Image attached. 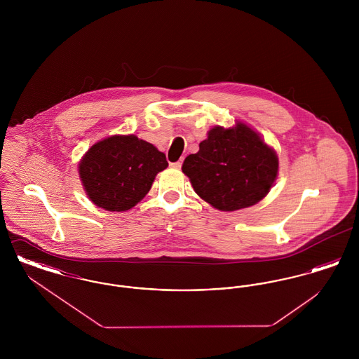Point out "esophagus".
<instances>
[{
	"label": "esophagus",
	"mask_w": 359,
	"mask_h": 359,
	"mask_svg": "<svg viewBox=\"0 0 359 359\" xmlns=\"http://www.w3.org/2000/svg\"><path fill=\"white\" fill-rule=\"evenodd\" d=\"M182 161H183V160H179V161H176V163H171L172 168H176V170H179V168L182 167Z\"/></svg>",
	"instance_id": "obj_1"
}]
</instances>
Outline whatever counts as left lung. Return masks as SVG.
Here are the masks:
<instances>
[{"label":"left lung","instance_id":"8db88e82","mask_svg":"<svg viewBox=\"0 0 359 359\" xmlns=\"http://www.w3.org/2000/svg\"><path fill=\"white\" fill-rule=\"evenodd\" d=\"M183 172L207 203L236 211L258 203L273 186L278 158L245 123L215 126L199 144V152L186 157Z\"/></svg>","mask_w":359,"mask_h":359}]
</instances>
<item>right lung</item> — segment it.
Instances as JSON below:
<instances>
[{
	"instance_id": "obj_1",
	"label": "right lung",
	"mask_w": 359,
	"mask_h": 359,
	"mask_svg": "<svg viewBox=\"0 0 359 359\" xmlns=\"http://www.w3.org/2000/svg\"><path fill=\"white\" fill-rule=\"evenodd\" d=\"M168 167L165 154L136 136H111L93 145L79 164L91 202L107 211L136 205Z\"/></svg>"
}]
</instances>
